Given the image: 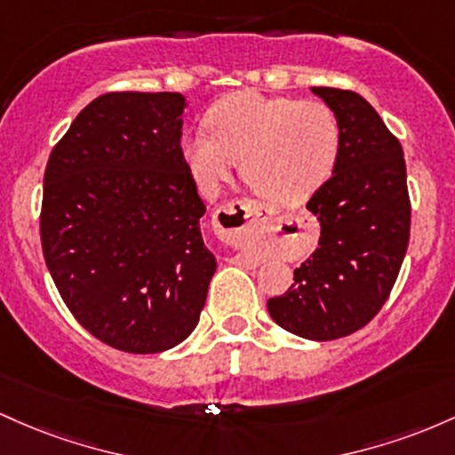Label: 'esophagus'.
Masks as SVG:
<instances>
[{"label": "esophagus", "instance_id": "1", "mask_svg": "<svg viewBox=\"0 0 455 455\" xmlns=\"http://www.w3.org/2000/svg\"><path fill=\"white\" fill-rule=\"evenodd\" d=\"M273 211H268L262 204L251 200H234L223 204L214 212V229L221 236V241L229 244H244L249 238L262 232L268 226ZM236 264H253V258L247 253L234 255Z\"/></svg>", "mask_w": 455, "mask_h": 455}]
</instances>
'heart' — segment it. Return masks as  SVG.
<instances>
[{"instance_id": "obj_1", "label": "heart", "mask_w": 455, "mask_h": 455, "mask_svg": "<svg viewBox=\"0 0 455 455\" xmlns=\"http://www.w3.org/2000/svg\"><path fill=\"white\" fill-rule=\"evenodd\" d=\"M204 126L180 144L204 196H214L241 161L259 197L290 206L314 196L338 163L339 124L323 100L234 92L208 109Z\"/></svg>"}]
</instances>
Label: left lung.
Masks as SVG:
<instances>
[{"label": "left lung", "mask_w": 455, "mask_h": 455, "mask_svg": "<svg viewBox=\"0 0 455 455\" xmlns=\"http://www.w3.org/2000/svg\"><path fill=\"white\" fill-rule=\"evenodd\" d=\"M311 90L338 117L339 155L307 202L318 249L267 307L290 333L329 341L363 329L389 299L411 238V197L402 144L374 107L352 90Z\"/></svg>", "instance_id": "8db88e82"}]
</instances>
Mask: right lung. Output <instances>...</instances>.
Instances as JSON below:
<instances>
[{
  "mask_svg": "<svg viewBox=\"0 0 455 455\" xmlns=\"http://www.w3.org/2000/svg\"><path fill=\"white\" fill-rule=\"evenodd\" d=\"M178 92H109L75 117L44 170L40 243L76 323L111 348L170 350L200 323L217 262L182 159Z\"/></svg>",
  "mask_w": 455,
  "mask_h": 455,
  "instance_id": "right-lung-1",
  "label": "right lung"
}]
</instances>
